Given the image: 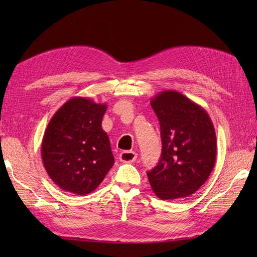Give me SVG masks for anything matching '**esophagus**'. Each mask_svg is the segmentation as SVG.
<instances>
[{
  "label": "esophagus",
  "mask_w": 257,
  "mask_h": 257,
  "mask_svg": "<svg viewBox=\"0 0 257 257\" xmlns=\"http://www.w3.org/2000/svg\"><path fill=\"white\" fill-rule=\"evenodd\" d=\"M119 159L123 163H133L137 159V153L134 151H123L120 153Z\"/></svg>",
  "instance_id": "obj_1"
}]
</instances>
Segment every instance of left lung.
Returning a JSON list of instances; mask_svg holds the SVG:
<instances>
[{
  "label": "left lung",
  "instance_id": "1",
  "mask_svg": "<svg viewBox=\"0 0 257 257\" xmlns=\"http://www.w3.org/2000/svg\"><path fill=\"white\" fill-rule=\"evenodd\" d=\"M162 139L159 164L148 179L161 199L189 197L211 174L216 158L214 126L204 108L177 91H163L151 99Z\"/></svg>",
  "mask_w": 257,
  "mask_h": 257
}]
</instances>
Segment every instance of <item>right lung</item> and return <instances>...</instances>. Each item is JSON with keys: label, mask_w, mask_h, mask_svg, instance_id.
Here are the masks:
<instances>
[{"label": "right lung", "mask_w": 257, "mask_h": 257, "mask_svg": "<svg viewBox=\"0 0 257 257\" xmlns=\"http://www.w3.org/2000/svg\"><path fill=\"white\" fill-rule=\"evenodd\" d=\"M106 110V104L75 96L49 121L42 142V160L60 189L85 195L102 183L112 167L109 138L102 128Z\"/></svg>", "instance_id": "right-lung-1"}]
</instances>
